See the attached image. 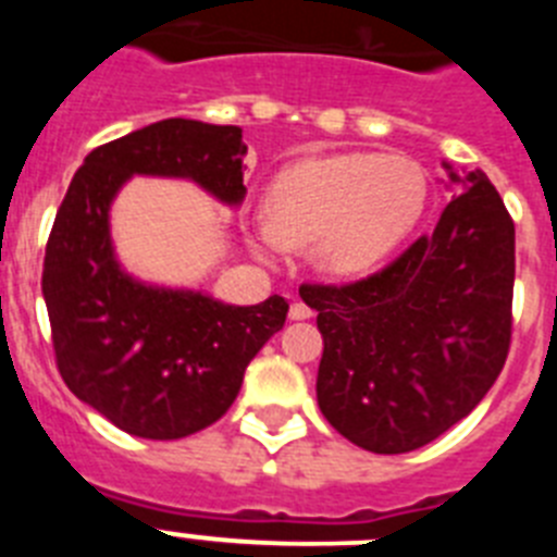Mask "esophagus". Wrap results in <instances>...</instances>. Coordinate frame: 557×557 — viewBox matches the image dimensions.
I'll list each match as a JSON object with an SVG mask.
<instances>
[{
	"label": "esophagus",
	"mask_w": 557,
	"mask_h": 557,
	"mask_svg": "<svg viewBox=\"0 0 557 557\" xmlns=\"http://www.w3.org/2000/svg\"><path fill=\"white\" fill-rule=\"evenodd\" d=\"M289 318H293V321H307V318H312V309L304 301H295L293 307H289Z\"/></svg>",
	"instance_id": "obj_1"
}]
</instances>
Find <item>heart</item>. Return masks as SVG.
<instances>
[{
  "label": "heart",
  "mask_w": 557,
  "mask_h": 557,
  "mask_svg": "<svg viewBox=\"0 0 557 557\" xmlns=\"http://www.w3.org/2000/svg\"><path fill=\"white\" fill-rule=\"evenodd\" d=\"M426 172L405 156L339 152L304 159L268 189V248H309L334 275H357L391 253L424 214Z\"/></svg>",
  "instance_id": "b5f03b06"
}]
</instances>
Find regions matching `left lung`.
Returning <instances> with one entry per match:
<instances>
[{"mask_svg": "<svg viewBox=\"0 0 557 557\" xmlns=\"http://www.w3.org/2000/svg\"><path fill=\"white\" fill-rule=\"evenodd\" d=\"M513 275V220L476 170L435 231L387 268L301 284L323 334L318 405L329 424L362 449L401 455L469 416L508 359Z\"/></svg>", "mask_w": 557, "mask_h": 557, "instance_id": "left-lung-1", "label": "left lung"}]
</instances>
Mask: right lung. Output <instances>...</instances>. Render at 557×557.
Here are the masks:
<instances>
[{"label": "right lung", "instance_id": "obj_1", "mask_svg": "<svg viewBox=\"0 0 557 557\" xmlns=\"http://www.w3.org/2000/svg\"><path fill=\"white\" fill-rule=\"evenodd\" d=\"M245 152L236 125L152 122L88 152L58 209L41 275L58 371L127 435L175 441L223 418L289 304L270 295L256 307H228L191 289L133 282L108 234L113 195L131 175H170L239 203Z\"/></svg>", "mask_w": 557, "mask_h": 557}]
</instances>
